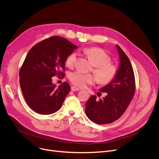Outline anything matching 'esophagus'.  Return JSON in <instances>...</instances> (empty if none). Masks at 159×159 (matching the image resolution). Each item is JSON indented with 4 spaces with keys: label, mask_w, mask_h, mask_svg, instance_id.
<instances>
[{
    "label": "esophagus",
    "mask_w": 159,
    "mask_h": 159,
    "mask_svg": "<svg viewBox=\"0 0 159 159\" xmlns=\"http://www.w3.org/2000/svg\"><path fill=\"white\" fill-rule=\"evenodd\" d=\"M71 90L73 91H78L80 90V89L77 88L76 86H71Z\"/></svg>",
    "instance_id": "esophagus-1"
}]
</instances>
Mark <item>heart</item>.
<instances>
[{
	"label": "heart",
	"mask_w": 159,
	"mask_h": 159,
	"mask_svg": "<svg viewBox=\"0 0 159 159\" xmlns=\"http://www.w3.org/2000/svg\"><path fill=\"white\" fill-rule=\"evenodd\" d=\"M84 53L95 68L93 70L97 80L100 84H107L111 82L117 73V68L111 62V58L102 49L98 48H88L84 49ZM77 54L70 53L66 59V64L72 68L76 64ZM70 80L72 84L79 88H85L93 84L95 77L91 74H84L80 71H73L70 74Z\"/></svg>",
	"instance_id": "heart-1"
}]
</instances>
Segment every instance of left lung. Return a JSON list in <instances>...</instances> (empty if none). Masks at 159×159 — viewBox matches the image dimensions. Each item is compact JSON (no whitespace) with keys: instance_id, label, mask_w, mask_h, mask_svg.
<instances>
[{"instance_id":"1","label":"left lung","mask_w":159,"mask_h":159,"mask_svg":"<svg viewBox=\"0 0 159 159\" xmlns=\"http://www.w3.org/2000/svg\"><path fill=\"white\" fill-rule=\"evenodd\" d=\"M120 56V65L114 79L101 89L106 96L97 99L91 96L86 104L88 117L98 124L111 123L124 114L135 94V79L130 61L120 47L116 45ZM101 95L98 93L97 96Z\"/></svg>"}]
</instances>
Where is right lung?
I'll list each match as a JSON object with an SVG mask.
<instances>
[{"instance_id": "obj_1", "label": "right lung", "mask_w": 159, "mask_h": 159, "mask_svg": "<svg viewBox=\"0 0 159 159\" xmlns=\"http://www.w3.org/2000/svg\"><path fill=\"white\" fill-rule=\"evenodd\" d=\"M76 48L66 39L53 36L30 50L19 71V81L25 101L31 110L41 115L60 110L70 86L64 82L56 88L52 77H64L66 58Z\"/></svg>"}]
</instances>
